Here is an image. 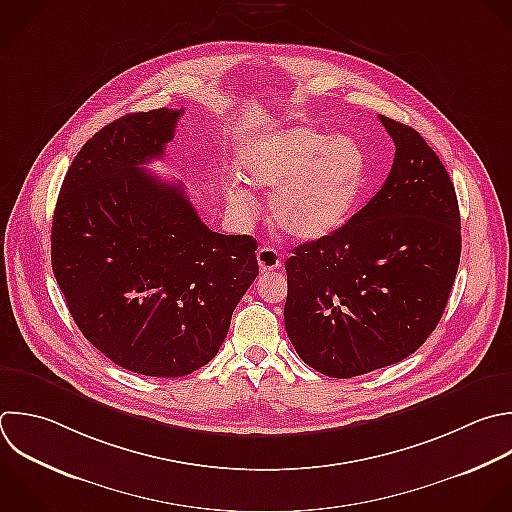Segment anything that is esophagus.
Returning a JSON list of instances; mask_svg holds the SVG:
<instances>
[{"label": "esophagus", "mask_w": 512, "mask_h": 512, "mask_svg": "<svg viewBox=\"0 0 512 512\" xmlns=\"http://www.w3.org/2000/svg\"><path fill=\"white\" fill-rule=\"evenodd\" d=\"M256 260H258V266L262 272H270V270H276L280 268L282 264V258H280V252L270 248V246H262L258 248L256 252Z\"/></svg>", "instance_id": "esophagus-1"}]
</instances>
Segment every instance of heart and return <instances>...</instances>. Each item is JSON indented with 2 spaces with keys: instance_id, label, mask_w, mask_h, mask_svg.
Masks as SVG:
<instances>
[{
  "instance_id": "heart-1",
  "label": "heart",
  "mask_w": 512,
  "mask_h": 512,
  "mask_svg": "<svg viewBox=\"0 0 512 512\" xmlns=\"http://www.w3.org/2000/svg\"><path fill=\"white\" fill-rule=\"evenodd\" d=\"M240 178L260 190L274 188L270 220L288 238L318 240L350 214L364 182V154L344 136L328 138L312 128L268 132L248 142L238 156ZM228 204L240 218L256 208L244 186L228 190Z\"/></svg>"
}]
</instances>
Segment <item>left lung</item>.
<instances>
[{
    "label": "left lung",
    "mask_w": 512,
    "mask_h": 512,
    "mask_svg": "<svg viewBox=\"0 0 512 512\" xmlns=\"http://www.w3.org/2000/svg\"><path fill=\"white\" fill-rule=\"evenodd\" d=\"M396 152L384 186L344 226L286 260L284 324L298 356L332 378L418 350L448 302L460 212L446 168L410 126L378 116Z\"/></svg>",
    "instance_id": "obj_1"
}]
</instances>
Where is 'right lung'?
<instances>
[{"label": "right lung", "instance_id": "obj_1", "mask_svg": "<svg viewBox=\"0 0 512 512\" xmlns=\"http://www.w3.org/2000/svg\"><path fill=\"white\" fill-rule=\"evenodd\" d=\"M184 110L128 114L84 144L54 212L52 268L82 334L118 366L186 376L220 350L258 276L256 240L212 232L164 158Z\"/></svg>", "mask_w": 512, "mask_h": 512}]
</instances>
